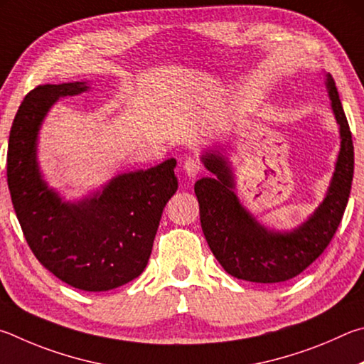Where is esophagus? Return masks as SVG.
<instances>
[{
	"label": "esophagus",
	"instance_id": "esophagus-1",
	"mask_svg": "<svg viewBox=\"0 0 364 364\" xmlns=\"http://www.w3.org/2000/svg\"><path fill=\"white\" fill-rule=\"evenodd\" d=\"M201 169H203V166H201V163L198 161V159H193V158H188V159H186V163H183V171H186V174L188 176V177H196L201 172Z\"/></svg>",
	"mask_w": 364,
	"mask_h": 364
}]
</instances>
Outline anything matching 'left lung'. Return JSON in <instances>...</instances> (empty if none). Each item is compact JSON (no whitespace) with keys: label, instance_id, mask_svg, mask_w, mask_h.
<instances>
[{"label":"left lung","instance_id":"obj_1","mask_svg":"<svg viewBox=\"0 0 364 364\" xmlns=\"http://www.w3.org/2000/svg\"><path fill=\"white\" fill-rule=\"evenodd\" d=\"M326 86L341 126V153L326 198L294 232L277 233L257 224L233 193V177L225 159L219 153L203 156L214 177H203L195 183L201 228L215 259L235 278L252 283H279L294 278L321 256L336 235L352 188L353 140L331 75Z\"/></svg>","mask_w":364,"mask_h":364}]
</instances>
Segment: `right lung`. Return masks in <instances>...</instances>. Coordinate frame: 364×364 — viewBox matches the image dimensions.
I'll return each mask as SVG.
<instances>
[{
    "label": "right lung",
    "instance_id": "right-lung-1",
    "mask_svg": "<svg viewBox=\"0 0 364 364\" xmlns=\"http://www.w3.org/2000/svg\"><path fill=\"white\" fill-rule=\"evenodd\" d=\"M85 82L43 85L25 95L12 121L8 187L18 224L44 269L81 291H108L144 272L163 209L177 190L176 159L114 177L92 198L63 203L41 178L36 136L59 97Z\"/></svg>",
    "mask_w": 364,
    "mask_h": 364
}]
</instances>
